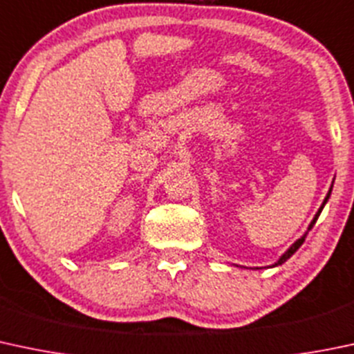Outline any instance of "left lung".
I'll use <instances>...</instances> for the list:
<instances>
[{
  "label": "left lung",
  "instance_id": "left-lung-1",
  "mask_svg": "<svg viewBox=\"0 0 354 354\" xmlns=\"http://www.w3.org/2000/svg\"><path fill=\"white\" fill-rule=\"evenodd\" d=\"M330 192H333V187H330V188H329V192H327V195H326L324 202H322V205H321V208H319V210H317V214H315V217H314V218H312V222H310V225H308L307 232H305V234H304V236H302V237H300V239H297V241H295V243H293L292 245H290V248H288V249H286V251L283 252V256H281V258H280V259H278V261H277V263H274V265H273V266H278V265H283V263L286 261V259H288V258H290V256H292V254H293V252H295V251H297V249H299V248H300V245H302V244H304V241H305V237H307L308 230H310V229H312V227H314V224H315V222H317V218H319V215H321L322 208H324V205H326V203H327V200H329V196H330Z\"/></svg>",
  "mask_w": 354,
  "mask_h": 354
}]
</instances>
